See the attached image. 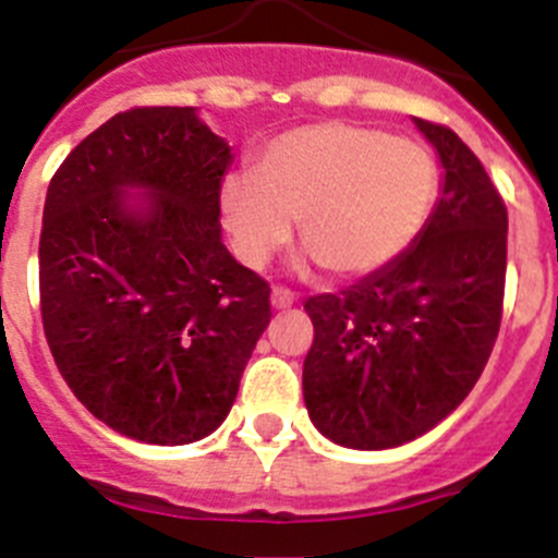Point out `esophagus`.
Instances as JSON below:
<instances>
[{
    "mask_svg": "<svg viewBox=\"0 0 558 558\" xmlns=\"http://www.w3.org/2000/svg\"><path fill=\"white\" fill-rule=\"evenodd\" d=\"M269 303H272L275 311H286L294 305V294L286 289H272V294H269Z\"/></svg>",
    "mask_w": 558,
    "mask_h": 558,
    "instance_id": "esophagus-1",
    "label": "esophagus"
}]
</instances>
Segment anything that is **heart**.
<instances>
[{"mask_svg": "<svg viewBox=\"0 0 558 558\" xmlns=\"http://www.w3.org/2000/svg\"><path fill=\"white\" fill-rule=\"evenodd\" d=\"M437 186V161L421 143L325 121L269 140L255 173L226 175L220 211L247 267H264L296 220L314 262L336 278H363L418 239Z\"/></svg>", "mask_w": 558, "mask_h": 558, "instance_id": "b5f03b06", "label": "heart"}]
</instances>
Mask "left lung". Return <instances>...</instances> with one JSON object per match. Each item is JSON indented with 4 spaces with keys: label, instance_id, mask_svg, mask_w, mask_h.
<instances>
[{
    "label": "left lung",
    "instance_id": "8db88e82",
    "mask_svg": "<svg viewBox=\"0 0 558 558\" xmlns=\"http://www.w3.org/2000/svg\"><path fill=\"white\" fill-rule=\"evenodd\" d=\"M415 129L444 168L424 231L388 267L305 303V408L343 449H397L435 429L482 377L501 325L507 206L451 129Z\"/></svg>",
    "mask_w": 558,
    "mask_h": 558
}]
</instances>
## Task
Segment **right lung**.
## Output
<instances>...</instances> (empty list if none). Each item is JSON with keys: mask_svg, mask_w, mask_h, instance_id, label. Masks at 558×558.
I'll list each match as a JSON object with an SVG mask.
<instances>
[{"mask_svg": "<svg viewBox=\"0 0 558 558\" xmlns=\"http://www.w3.org/2000/svg\"><path fill=\"white\" fill-rule=\"evenodd\" d=\"M231 161L195 107L129 109L46 192V341L74 397L140 444L211 435L272 316L269 286L222 244Z\"/></svg>", "mask_w": 558, "mask_h": 558, "instance_id": "right-lung-1", "label": "right lung"}]
</instances>
